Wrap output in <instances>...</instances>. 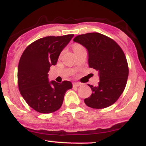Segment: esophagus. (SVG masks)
<instances>
[{
  "instance_id": "1",
  "label": "esophagus",
  "mask_w": 146,
  "mask_h": 146,
  "mask_svg": "<svg viewBox=\"0 0 146 146\" xmlns=\"http://www.w3.org/2000/svg\"><path fill=\"white\" fill-rule=\"evenodd\" d=\"M82 84L81 83H79V82H73V87H78L81 86Z\"/></svg>"
}]
</instances>
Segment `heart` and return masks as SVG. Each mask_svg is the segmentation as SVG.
<instances>
[{"label":"heart","instance_id":"1","mask_svg":"<svg viewBox=\"0 0 146 146\" xmlns=\"http://www.w3.org/2000/svg\"><path fill=\"white\" fill-rule=\"evenodd\" d=\"M73 51H74L75 53H76L77 51H80V49L83 48V47L81 46V45H80V44H76L73 45Z\"/></svg>","mask_w":146,"mask_h":146}]
</instances>
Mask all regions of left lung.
<instances>
[{
    "label": "left lung",
    "instance_id": "left-lung-1",
    "mask_svg": "<svg viewBox=\"0 0 146 146\" xmlns=\"http://www.w3.org/2000/svg\"><path fill=\"white\" fill-rule=\"evenodd\" d=\"M73 41L86 48L88 66L98 71L100 78L97 86L88 84L92 94L84 103L97 109L113 104L124 90L128 77L123 51L113 40L100 33L79 35Z\"/></svg>",
    "mask_w": 146,
    "mask_h": 146
}]
</instances>
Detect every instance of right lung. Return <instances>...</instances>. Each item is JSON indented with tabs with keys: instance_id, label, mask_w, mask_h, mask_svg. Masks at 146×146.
<instances>
[{
	"instance_id": "obj_1",
	"label": "right lung",
	"mask_w": 146,
	"mask_h": 146,
	"mask_svg": "<svg viewBox=\"0 0 146 146\" xmlns=\"http://www.w3.org/2000/svg\"><path fill=\"white\" fill-rule=\"evenodd\" d=\"M73 36L44 37L29 44L22 54L18 67V88L25 102L38 113L58 110L66 90L73 87L69 81L49 82L48 73Z\"/></svg>"
}]
</instances>
